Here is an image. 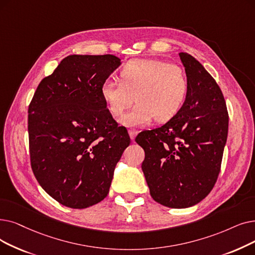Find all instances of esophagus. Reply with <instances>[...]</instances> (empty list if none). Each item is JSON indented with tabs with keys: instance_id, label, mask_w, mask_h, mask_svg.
<instances>
[{
	"instance_id": "esophagus-1",
	"label": "esophagus",
	"mask_w": 255,
	"mask_h": 255,
	"mask_svg": "<svg viewBox=\"0 0 255 255\" xmlns=\"http://www.w3.org/2000/svg\"><path fill=\"white\" fill-rule=\"evenodd\" d=\"M137 133H138V131L136 130V129H133V128H131L130 130H129V135H130V138L133 140L134 138H135V136L137 135Z\"/></svg>"
}]
</instances>
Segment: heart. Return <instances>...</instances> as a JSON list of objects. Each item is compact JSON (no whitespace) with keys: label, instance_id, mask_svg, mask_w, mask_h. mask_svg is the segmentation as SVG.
<instances>
[{"label":"heart","instance_id":"obj_1","mask_svg":"<svg viewBox=\"0 0 255 255\" xmlns=\"http://www.w3.org/2000/svg\"><path fill=\"white\" fill-rule=\"evenodd\" d=\"M189 82L181 66L160 59L141 58L127 62L120 80L107 78L100 93L109 113L119 118L134 102L133 109L121 120L125 126H143L156 118L172 119L184 104Z\"/></svg>","mask_w":255,"mask_h":255}]
</instances>
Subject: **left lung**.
Here are the masks:
<instances>
[{
    "mask_svg": "<svg viewBox=\"0 0 255 255\" xmlns=\"http://www.w3.org/2000/svg\"><path fill=\"white\" fill-rule=\"evenodd\" d=\"M179 56L189 82L183 106L168 123L135 138L145 151L141 170L151 197L171 208L193 206L213 190L228 134L221 88L192 55Z\"/></svg>",
    "mask_w": 255,
    "mask_h": 255,
    "instance_id": "8db88e82",
    "label": "left lung"
}]
</instances>
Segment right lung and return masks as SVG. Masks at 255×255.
<instances>
[{
  "mask_svg": "<svg viewBox=\"0 0 255 255\" xmlns=\"http://www.w3.org/2000/svg\"><path fill=\"white\" fill-rule=\"evenodd\" d=\"M115 55H70L38 84L28 109L31 168L60 204L86 208L109 192L130 137L101 97Z\"/></svg>",
  "mask_w": 255,
  "mask_h": 255,
  "instance_id": "1",
  "label": "right lung"
}]
</instances>
